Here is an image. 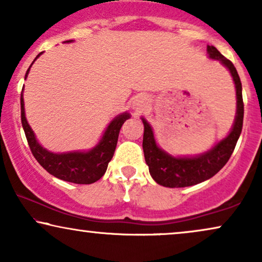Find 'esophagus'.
<instances>
[{"mask_svg":"<svg viewBox=\"0 0 262 262\" xmlns=\"http://www.w3.org/2000/svg\"><path fill=\"white\" fill-rule=\"evenodd\" d=\"M146 105H148V100L144 96H138L134 101V110L136 113H141L143 110H145Z\"/></svg>","mask_w":262,"mask_h":262,"instance_id":"obj_1","label":"esophagus"}]
</instances>
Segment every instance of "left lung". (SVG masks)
<instances>
[{
    "instance_id": "left-lung-1",
    "label": "left lung",
    "mask_w": 262,
    "mask_h": 262,
    "mask_svg": "<svg viewBox=\"0 0 262 262\" xmlns=\"http://www.w3.org/2000/svg\"><path fill=\"white\" fill-rule=\"evenodd\" d=\"M207 53L212 59L221 60L230 71L232 80L235 82L236 99H237V110L236 118L230 134L224 139L218 142L212 149L194 157H174L163 151L156 144L152 128L144 118V135H143V151H144L145 162L149 167L150 175L159 185L164 187H187L212 178L225 166L234 151L236 143L238 141L243 125V99L242 84L237 70L230 60L225 58L214 46H207Z\"/></svg>"
}]
</instances>
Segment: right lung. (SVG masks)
<instances>
[{
    "label": "right lung",
    "instance_id": "add662e5",
    "mask_svg": "<svg viewBox=\"0 0 262 262\" xmlns=\"http://www.w3.org/2000/svg\"><path fill=\"white\" fill-rule=\"evenodd\" d=\"M71 40H67L64 42H70ZM42 52L35 57L34 60L41 55ZM33 60V63H34ZM32 63V64H33ZM32 64L26 71L25 80L27 78L28 71H30ZM24 91V89H23ZM21 123L26 135L28 145L35 160L39 164L44 168L46 171L53 177L60 179V180L74 182V184L88 185L98 181L105 174L108 166L110 161L112 160L114 150H116L118 136H119L120 128L125 123V120L130 118L128 113H123L114 118L107 126L102 138L100 139L98 145L94 146L89 151H74V152H64V154H55L49 151L39 144L37 138H35L34 132L32 131L30 125H28L26 117H25V107H24V98L21 93Z\"/></svg>",
    "mask_w": 262,
    "mask_h": 262
}]
</instances>
